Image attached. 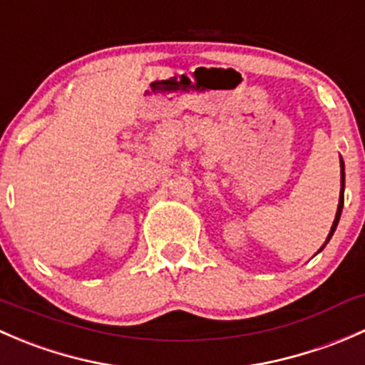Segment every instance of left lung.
<instances>
[{
  "label": "left lung",
  "instance_id": "1",
  "mask_svg": "<svg viewBox=\"0 0 365 365\" xmlns=\"http://www.w3.org/2000/svg\"><path fill=\"white\" fill-rule=\"evenodd\" d=\"M342 206H344V162H342V159H341V194H339V205H337L336 219H334V224H332V227H330V233H329V237H327L325 244L322 245V249H319L318 252H322V251H323V247H325V245L329 244V242H330V238H332L334 231H336L337 224H339V219H341V212H342Z\"/></svg>",
  "mask_w": 365,
  "mask_h": 365
}]
</instances>
